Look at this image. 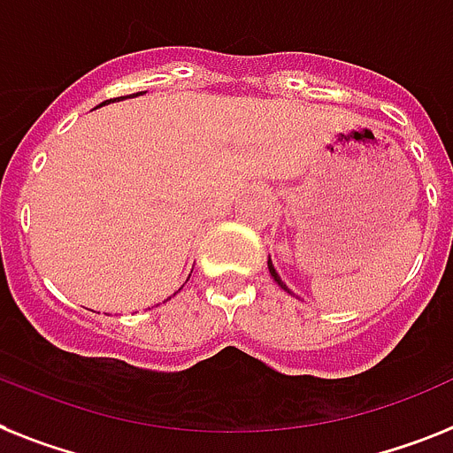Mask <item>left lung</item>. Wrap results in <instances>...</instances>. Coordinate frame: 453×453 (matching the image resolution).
Listing matches in <instances>:
<instances>
[{
    "mask_svg": "<svg viewBox=\"0 0 453 453\" xmlns=\"http://www.w3.org/2000/svg\"><path fill=\"white\" fill-rule=\"evenodd\" d=\"M268 273H271V278L275 280V285L280 287V289H285L287 294H291V289L289 287L285 285V282H282V280H280V275H278V271H275V266H273V261H271V257H268Z\"/></svg>",
    "mask_w": 453,
    "mask_h": 453,
    "instance_id": "8db88e82",
    "label": "left lung"
}]
</instances>
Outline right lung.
Segmentation results:
<instances>
[{"label":"right lung","instance_id":"obj_1","mask_svg":"<svg viewBox=\"0 0 453 453\" xmlns=\"http://www.w3.org/2000/svg\"><path fill=\"white\" fill-rule=\"evenodd\" d=\"M141 95H145V92H136V95H129V99H134V96H141ZM122 99H127V96H118V99H108V101H101L99 106L96 108H101V106H106V104H111V101H122ZM182 289V287H180Z\"/></svg>","mask_w":453,"mask_h":453}]
</instances>
